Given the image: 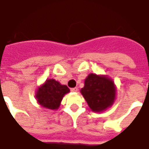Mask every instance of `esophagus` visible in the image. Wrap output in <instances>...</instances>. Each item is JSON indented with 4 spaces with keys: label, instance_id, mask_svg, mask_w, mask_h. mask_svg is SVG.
<instances>
[{
    "label": "esophagus",
    "instance_id": "34e87169",
    "mask_svg": "<svg viewBox=\"0 0 149 149\" xmlns=\"http://www.w3.org/2000/svg\"><path fill=\"white\" fill-rule=\"evenodd\" d=\"M71 91H72V92H77L78 89H77V88H72Z\"/></svg>",
    "mask_w": 149,
    "mask_h": 149
}]
</instances>
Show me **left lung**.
<instances>
[{"label": "left lung", "instance_id": "left-lung-1", "mask_svg": "<svg viewBox=\"0 0 149 149\" xmlns=\"http://www.w3.org/2000/svg\"><path fill=\"white\" fill-rule=\"evenodd\" d=\"M91 111L100 113L114 104L116 86L113 80L106 75L90 73L85 78V85L81 89Z\"/></svg>", "mask_w": 149, "mask_h": 149}]
</instances>
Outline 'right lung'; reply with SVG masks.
Instances as JSON below:
<instances>
[{
	"mask_svg": "<svg viewBox=\"0 0 149 149\" xmlns=\"http://www.w3.org/2000/svg\"><path fill=\"white\" fill-rule=\"evenodd\" d=\"M70 92L67 85H61L54 79H47L43 84L38 86L35 98L40 106L48 110H57L64 96Z\"/></svg>",
	"mask_w": 149,
	"mask_h": 149,
	"instance_id": "1",
	"label": "right lung"
}]
</instances>
